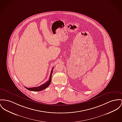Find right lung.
I'll return each mask as SVG.
<instances>
[{
  "instance_id": "add662e5",
  "label": "right lung",
  "mask_w": 122,
  "mask_h": 122,
  "mask_svg": "<svg viewBox=\"0 0 122 122\" xmlns=\"http://www.w3.org/2000/svg\"><path fill=\"white\" fill-rule=\"evenodd\" d=\"M54 67H53L52 69L51 73H50V75L49 77V80L47 82H46V83H45L43 84H42L41 86H38V87H31V88H27L26 87H25V88H26L27 89L30 91H34V92H38V91H41L43 90L46 88L47 87H48L49 85L50 84V83L51 82V77H52V74L53 73V70L54 69Z\"/></svg>"
}]
</instances>
